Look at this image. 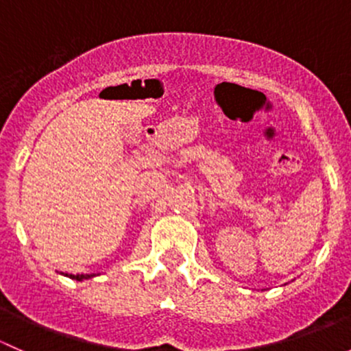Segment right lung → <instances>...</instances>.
<instances>
[{"instance_id": "1", "label": "right lung", "mask_w": 351, "mask_h": 351, "mask_svg": "<svg viewBox=\"0 0 351 351\" xmlns=\"http://www.w3.org/2000/svg\"><path fill=\"white\" fill-rule=\"evenodd\" d=\"M66 277H69V278H73V280H77V282H81V280H88V278H91V277H95V275H84V274H77V275H67L66 274Z\"/></svg>"}]
</instances>
